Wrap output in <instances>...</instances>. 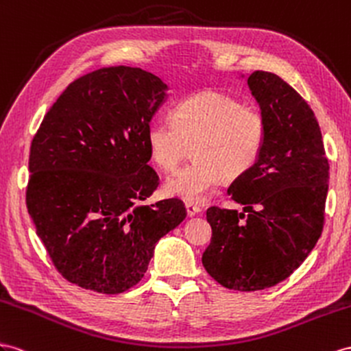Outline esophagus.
I'll return each instance as SVG.
<instances>
[{"label":"esophagus","mask_w":351,"mask_h":351,"mask_svg":"<svg viewBox=\"0 0 351 351\" xmlns=\"http://www.w3.org/2000/svg\"><path fill=\"white\" fill-rule=\"evenodd\" d=\"M185 209H186V215H188V217H190V218L195 217V215H199V213L202 212V209L199 208V206L193 204V203H186V204H185Z\"/></svg>","instance_id":"1"}]
</instances>
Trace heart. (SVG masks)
<instances>
[{
  "instance_id": "obj_1",
  "label": "heart",
  "mask_w": 351,
  "mask_h": 351,
  "mask_svg": "<svg viewBox=\"0 0 351 351\" xmlns=\"http://www.w3.org/2000/svg\"><path fill=\"white\" fill-rule=\"evenodd\" d=\"M265 115L219 92L197 93L179 104L172 121L158 120L147 130L149 157L163 170H173L190 156L194 160L167 178L165 190L188 203H203L219 185L245 176L263 156Z\"/></svg>"
}]
</instances>
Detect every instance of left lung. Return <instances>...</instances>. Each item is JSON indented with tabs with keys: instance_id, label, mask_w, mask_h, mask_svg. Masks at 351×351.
I'll return each instance as SVG.
<instances>
[{
	"instance_id": "left-lung-1",
	"label": "left lung",
	"mask_w": 351,
	"mask_h": 351,
	"mask_svg": "<svg viewBox=\"0 0 351 351\" xmlns=\"http://www.w3.org/2000/svg\"><path fill=\"white\" fill-rule=\"evenodd\" d=\"M247 86L267 120L255 167L228 188L243 212L212 206L210 245L202 263L232 291H263L283 282L316 246L325 222L329 163L308 104L283 80L255 71Z\"/></svg>"
}]
</instances>
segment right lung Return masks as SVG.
<instances>
[{
    "label": "right lung",
    "instance_id": "obj_1",
    "mask_svg": "<svg viewBox=\"0 0 351 351\" xmlns=\"http://www.w3.org/2000/svg\"><path fill=\"white\" fill-rule=\"evenodd\" d=\"M166 90L141 68H101L71 83L44 115L26 208L68 282L108 295L130 289L157 241L185 219L178 199L138 204L158 186L147 130Z\"/></svg>",
    "mask_w": 351,
    "mask_h": 351
}]
</instances>
